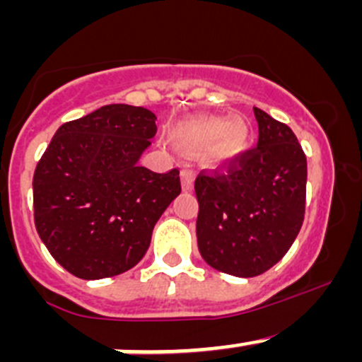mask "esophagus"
<instances>
[{
	"instance_id": "esophagus-1",
	"label": "esophagus",
	"mask_w": 362,
	"mask_h": 362,
	"mask_svg": "<svg viewBox=\"0 0 362 362\" xmlns=\"http://www.w3.org/2000/svg\"><path fill=\"white\" fill-rule=\"evenodd\" d=\"M182 187H184V191H191L192 185H194V171L191 170V166L189 164H185L184 168H182Z\"/></svg>"
}]
</instances>
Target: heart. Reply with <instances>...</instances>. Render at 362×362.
<instances>
[{
  "label": "heart",
  "mask_w": 362,
  "mask_h": 362,
  "mask_svg": "<svg viewBox=\"0 0 362 362\" xmlns=\"http://www.w3.org/2000/svg\"><path fill=\"white\" fill-rule=\"evenodd\" d=\"M184 136L196 141H210L218 136V152L224 156H235L247 145L249 127L242 119H235L228 124L224 119H206L192 124Z\"/></svg>",
  "instance_id": "obj_1"
}]
</instances>
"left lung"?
Returning <instances> with one entry per match:
<instances>
[{
  "mask_svg": "<svg viewBox=\"0 0 362 362\" xmlns=\"http://www.w3.org/2000/svg\"><path fill=\"white\" fill-rule=\"evenodd\" d=\"M254 115L257 147L194 182L199 254L211 268L242 279L268 272L287 254L306 199V156L293 129L255 107Z\"/></svg>",
  "mask_w": 362,
  "mask_h": 362,
  "instance_id": "left-lung-1",
  "label": "left lung"
}]
</instances>
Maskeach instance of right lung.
Wrapping results in <instances>:
<instances>
[{"label":"right lung","mask_w":362,"mask_h":362,"mask_svg":"<svg viewBox=\"0 0 362 362\" xmlns=\"http://www.w3.org/2000/svg\"><path fill=\"white\" fill-rule=\"evenodd\" d=\"M156 131L147 108L107 105L63 124L36 164V231L71 275H120L147 252L156 222L182 191L177 168L154 173L138 164Z\"/></svg>","instance_id":"1"}]
</instances>
